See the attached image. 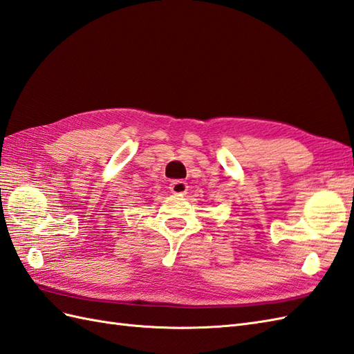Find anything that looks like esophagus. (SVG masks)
<instances>
[{
  "label": "esophagus",
  "mask_w": 354,
  "mask_h": 354,
  "mask_svg": "<svg viewBox=\"0 0 354 354\" xmlns=\"http://www.w3.org/2000/svg\"><path fill=\"white\" fill-rule=\"evenodd\" d=\"M169 188H170V192L174 193L175 196H185L187 192H188V185H187L185 180H183V179L171 180Z\"/></svg>",
  "instance_id": "obj_1"
}]
</instances>
